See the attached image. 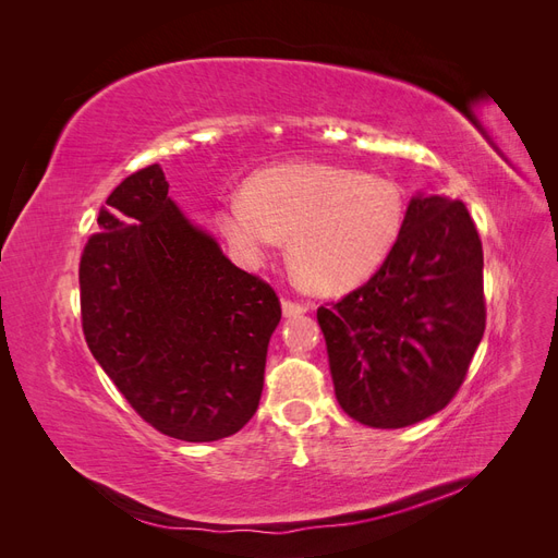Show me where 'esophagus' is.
<instances>
[{
  "label": "esophagus",
  "mask_w": 558,
  "mask_h": 558,
  "mask_svg": "<svg viewBox=\"0 0 558 558\" xmlns=\"http://www.w3.org/2000/svg\"><path fill=\"white\" fill-rule=\"evenodd\" d=\"M281 310H283V316H300V314H305L310 310V305H305V302L291 300V298H283Z\"/></svg>",
  "instance_id": "obj_1"
}]
</instances>
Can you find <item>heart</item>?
<instances>
[{
  "mask_svg": "<svg viewBox=\"0 0 558 558\" xmlns=\"http://www.w3.org/2000/svg\"><path fill=\"white\" fill-rule=\"evenodd\" d=\"M404 193L391 179L328 162H289L251 177L216 223L246 263L289 238L298 279L320 293L359 286L391 256L404 226Z\"/></svg>",
  "mask_w": 558,
  "mask_h": 558,
  "instance_id": "b5f03b06",
  "label": "heart"
}]
</instances>
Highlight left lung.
Segmentation results:
<instances>
[{
  "label": "left lung",
  "instance_id": "left-lung-1",
  "mask_svg": "<svg viewBox=\"0 0 558 558\" xmlns=\"http://www.w3.org/2000/svg\"><path fill=\"white\" fill-rule=\"evenodd\" d=\"M484 253L461 199L412 197L391 256L316 310L340 408L373 428L445 410L486 326Z\"/></svg>",
  "mask_w": 558,
  "mask_h": 558
}]
</instances>
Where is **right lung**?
Instances as JSON below:
<instances>
[{
	"mask_svg": "<svg viewBox=\"0 0 558 558\" xmlns=\"http://www.w3.org/2000/svg\"><path fill=\"white\" fill-rule=\"evenodd\" d=\"M160 165L130 174L81 253V326L95 361L148 426L183 442L256 414L281 305L167 197Z\"/></svg>",
	"mask_w": 558,
	"mask_h": 558,
	"instance_id": "add662e5",
	"label": "right lung"
}]
</instances>
